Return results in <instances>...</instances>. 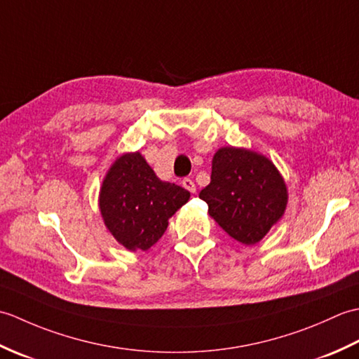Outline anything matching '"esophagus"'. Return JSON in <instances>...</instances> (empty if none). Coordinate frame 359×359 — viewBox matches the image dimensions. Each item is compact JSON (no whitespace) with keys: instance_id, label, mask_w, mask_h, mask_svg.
<instances>
[{"instance_id":"1","label":"esophagus","mask_w":359,"mask_h":359,"mask_svg":"<svg viewBox=\"0 0 359 359\" xmlns=\"http://www.w3.org/2000/svg\"><path fill=\"white\" fill-rule=\"evenodd\" d=\"M182 185H184V188H187L189 193H193V194L196 193V185L191 179H184L182 180Z\"/></svg>"}]
</instances>
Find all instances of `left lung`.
Returning a JSON list of instances; mask_svg holds the SVG:
<instances>
[{
	"label": "left lung",
	"instance_id": "left-lung-1",
	"mask_svg": "<svg viewBox=\"0 0 359 359\" xmlns=\"http://www.w3.org/2000/svg\"><path fill=\"white\" fill-rule=\"evenodd\" d=\"M199 197L225 233L243 245H255L284 216L288 189L269 157L224 147L212 156L211 182Z\"/></svg>",
	"mask_w": 359,
	"mask_h": 359
}]
</instances>
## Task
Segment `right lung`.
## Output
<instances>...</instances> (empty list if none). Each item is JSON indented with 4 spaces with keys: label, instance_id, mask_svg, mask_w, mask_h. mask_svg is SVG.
I'll return each mask as SVG.
<instances>
[{
    "label": "right lung",
    "instance_id": "add662e5",
    "mask_svg": "<svg viewBox=\"0 0 359 359\" xmlns=\"http://www.w3.org/2000/svg\"><path fill=\"white\" fill-rule=\"evenodd\" d=\"M189 201V191L160 180L140 152H125L109 166L98 194L102 219L120 245L147 251L168 220Z\"/></svg>",
    "mask_w": 359,
    "mask_h": 359
}]
</instances>
